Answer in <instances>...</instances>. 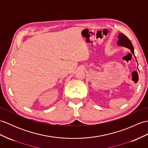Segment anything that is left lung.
Instances as JSON below:
<instances>
[{
  "label": "left lung",
  "mask_w": 148,
  "mask_h": 148,
  "mask_svg": "<svg viewBox=\"0 0 148 148\" xmlns=\"http://www.w3.org/2000/svg\"><path fill=\"white\" fill-rule=\"evenodd\" d=\"M118 38H119V40L117 42V45L128 48V49H130V51H131L132 53L134 55V51L133 45H132L131 42H130L128 38L122 33H119ZM134 57H135V56H134ZM135 58L136 59V57H135ZM136 61H137V60H136Z\"/></svg>",
  "instance_id": "1"
}]
</instances>
